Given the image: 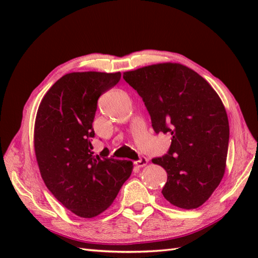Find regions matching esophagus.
I'll list each match as a JSON object with an SVG mask.
<instances>
[{
    "label": "esophagus",
    "instance_id": "esophagus-1",
    "mask_svg": "<svg viewBox=\"0 0 258 258\" xmlns=\"http://www.w3.org/2000/svg\"><path fill=\"white\" fill-rule=\"evenodd\" d=\"M134 164H135V166H138V167H143L147 164V158L146 157H141L140 160L135 161Z\"/></svg>",
    "mask_w": 258,
    "mask_h": 258
}]
</instances>
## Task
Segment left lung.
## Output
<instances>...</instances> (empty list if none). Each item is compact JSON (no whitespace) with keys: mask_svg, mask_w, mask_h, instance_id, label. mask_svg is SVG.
Instances as JSON below:
<instances>
[{"mask_svg":"<svg viewBox=\"0 0 258 258\" xmlns=\"http://www.w3.org/2000/svg\"><path fill=\"white\" fill-rule=\"evenodd\" d=\"M123 79L143 98L155 133L172 135L167 154L152 160L167 173L163 196L184 210L200 207L225 173L229 125L220 96L178 63L128 71Z\"/></svg>","mask_w":258,"mask_h":258,"instance_id":"obj_1","label":"left lung"}]
</instances>
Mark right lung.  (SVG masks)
<instances>
[{"label": "right lung", "mask_w": 258, "mask_h": 258, "mask_svg": "<svg viewBox=\"0 0 258 258\" xmlns=\"http://www.w3.org/2000/svg\"><path fill=\"white\" fill-rule=\"evenodd\" d=\"M119 80V72L65 74L37 109L34 150L41 176L64 207L83 218L107 210L133 169L131 161L92 151L97 100Z\"/></svg>", "instance_id": "1"}]
</instances>
